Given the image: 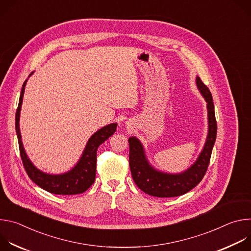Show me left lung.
I'll list each match as a JSON object with an SVG mask.
<instances>
[{"mask_svg": "<svg viewBox=\"0 0 251 251\" xmlns=\"http://www.w3.org/2000/svg\"><path fill=\"white\" fill-rule=\"evenodd\" d=\"M197 87L206 102L207 108V136L201 152L196 162L186 171L171 174L157 170L147 159L144 146L141 141L132 136L129 138V164L132 177L137 187L144 193L158 198H172L182 196L194 189L201 180L207 170L211 151L217 139V121L214 106L209 89L201 78H196Z\"/></svg>", "mask_w": 251, "mask_h": 251, "instance_id": "8db88e82", "label": "left lung"}]
</instances>
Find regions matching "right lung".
<instances>
[{"instance_id": "1", "label": "right lung", "mask_w": 251, "mask_h": 251, "mask_svg": "<svg viewBox=\"0 0 251 251\" xmlns=\"http://www.w3.org/2000/svg\"><path fill=\"white\" fill-rule=\"evenodd\" d=\"M31 75L32 73L29 75V76ZM26 81L27 79L23 84L19 106L16 113V132L19 141L21 158L27 176L34 184H37L45 191L51 194L77 195L84 193L91 187L95 180L97 149L104 141H106L115 133L117 123H111L102 127L88 139L80 159L73 169L58 175L45 173L31 163L25 153L22 142V135L20 130V115Z\"/></svg>"}]
</instances>
